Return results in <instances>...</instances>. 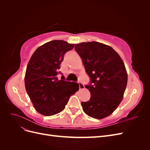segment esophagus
<instances>
[{"label": "esophagus", "instance_id": "obj_1", "mask_svg": "<svg viewBox=\"0 0 150 150\" xmlns=\"http://www.w3.org/2000/svg\"><path fill=\"white\" fill-rule=\"evenodd\" d=\"M78 84L79 86V89H84V84L81 82V81H78Z\"/></svg>", "mask_w": 150, "mask_h": 150}]
</instances>
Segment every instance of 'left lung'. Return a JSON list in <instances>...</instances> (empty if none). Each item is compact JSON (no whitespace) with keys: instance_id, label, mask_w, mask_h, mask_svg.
<instances>
[{"instance_id":"1","label":"left lung","mask_w":150,"mask_h":150,"mask_svg":"<svg viewBox=\"0 0 150 150\" xmlns=\"http://www.w3.org/2000/svg\"><path fill=\"white\" fill-rule=\"evenodd\" d=\"M90 83L85 86L90 99L81 105L86 115L103 119L114 112L121 102L128 81L123 61L111 47L98 42L75 44Z\"/></svg>"}]
</instances>
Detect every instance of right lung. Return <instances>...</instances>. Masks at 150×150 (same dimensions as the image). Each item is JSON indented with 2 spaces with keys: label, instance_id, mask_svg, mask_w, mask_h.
Returning a JSON list of instances; mask_svg holds the SVG:
<instances>
[{
  "label": "right lung",
  "instance_id": "obj_1",
  "mask_svg": "<svg viewBox=\"0 0 150 150\" xmlns=\"http://www.w3.org/2000/svg\"><path fill=\"white\" fill-rule=\"evenodd\" d=\"M74 44L54 40L39 47L30 57L25 75L27 93L35 110L49 116L64 110L69 98L79 90V84L57 75L64 54Z\"/></svg>",
  "mask_w": 150,
  "mask_h": 150
}]
</instances>
